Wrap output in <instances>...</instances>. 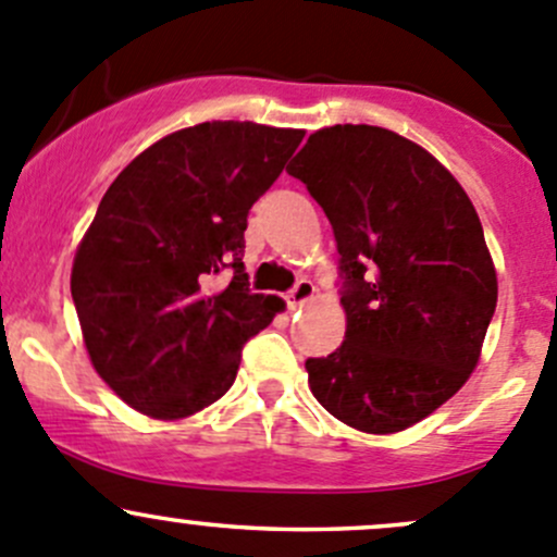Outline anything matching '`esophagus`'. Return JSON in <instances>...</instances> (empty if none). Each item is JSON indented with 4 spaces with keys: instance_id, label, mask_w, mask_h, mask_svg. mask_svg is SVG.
Masks as SVG:
<instances>
[{
    "instance_id": "esophagus-1",
    "label": "esophagus",
    "mask_w": 557,
    "mask_h": 557,
    "mask_svg": "<svg viewBox=\"0 0 557 557\" xmlns=\"http://www.w3.org/2000/svg\"><path fill=\"white\" fill-rule=\"evenodd\" d=\"M312 296H314L312 280H299V283L288 290V296H285V299H288L290 310H296V307H305Z\"/></svg>"
}]
</instances>
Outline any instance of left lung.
<instances>
[{"label":"left lung","mask_w":557,"mask_h":557,"mask_svg":"<svg viewBox=\"0 0 557 557\" xmlns=\"http://www.w3.org/2000/svg\"><path fill=\"white\" fill-rule=\"evenodd\" d=\"M288 174L339 250L345 342L307 358L312 396L342 423L396 434L463 387L496 312V267L474 205L429 150L367 123L310 134Z\"/></svg>","instance_id":"1"}]
</instances>
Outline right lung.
I'll use <instances>...</instances> for the list:
<instances>
[{"label": "right lung", "mask_w": 557, "mask_h": 557, "mask_svg": "<svg viewBox=\"0 0 557 557\" xmlns=\"http://www.w3.org/2000/svg\"><path fill=\"white\" fill-rule=\"evenodd\" d=\"M301 139V128L199 123L107 188L75 252L72 301L94 369L137 412L180 420L210 407L280 312L277 296L250 294L245 228Z\"/></svg>", "instance_id": "1"}]
</instances>
